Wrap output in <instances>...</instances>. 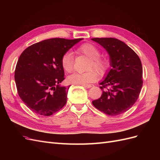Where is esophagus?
<instances>
[{"label":"esophagus","mask_w":160,"mask_h":160,"mask_svg":"<svg viewBox=\"0 0 160 160\" xmlns=\"http://www.w3.org/2000/svg\"><path fill=\"white\" fill-rule=\"evenodd\" d=\"M82 86L84 87L85 88H93L94 85L93 84H89V85H83Z\"/></svg>","instance_id":"esophagus-1"}]
</instances>
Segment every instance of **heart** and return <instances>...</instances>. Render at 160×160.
<instances>
[{"instance_id":"heart-1","label":"heart","mask_w":160,"mask_h":160,"mask_svg":"<svg viewBox=\"0 0 160 160\" xmlns=\"http://www.w3.org/2000/svg\"><path fill=\"white\" fill-rule=\"evenodd\" d=\"M77 54L85 55L90 59V61L87 70L89 71L79 73H75L67 77V81L70 84L75 85H88L93 83L98 79V74L102 75L108 70L110 67V62L107 58L100 57L101 52L99 49L91 43H84L80 45L75 51ZM61 65L66 72H71L73 70L74 60L72 55L66 52L61 58Z\"/></svg>"}]
</instances>
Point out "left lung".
<instances>
[{
  "instance_id": "left-lung-1",
  "label": "left lung",
  "mask_w": 160,
  "mask_h": 160,
  "mask_svg": "<svg viewBox=\"0 0 160 160\" xmlns=\"http://www.w3.org/2000/svg\"><path fill=\"white\" fill-rule=\"evenodd\" d=\"M110 56L111 68L100 85L103 93L92 101L93 106L108 115L129 110L139 98L143 85L141 60L125 43L114 38H93Z\"/></svg>"
}]
</instances>
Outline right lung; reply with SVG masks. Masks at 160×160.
<instances>
[{
	"mask_svg": "<svg viewBox=\"0 0 160 160\" xmlns=\"http://www.w3.org/2000/svg\"><path fill=\"white\" fill-rule=\"evenodd\" d=\"M83 38H53L35 43L19 57L14 80L20 98L32 112L50 116L64 107L70 86L65 79L61 58Z\"/></svg>",
	"mask_w": 160,
	"mask_h": 160,
	"instance_id": "add662e5",
	"label": "right lung"
}]
</instances>
